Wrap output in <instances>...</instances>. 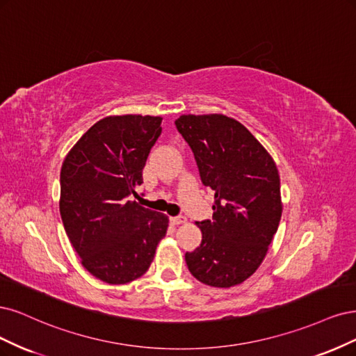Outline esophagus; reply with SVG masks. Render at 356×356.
<instances>
[{"instance_id": "obj_1", "label": "esophagus", "mask_w": 356, "mask_h": 356, "mask_svg": "<svg viewBox=\"0 0 356 356\" xmlns=\"http://www.w3.org/2000/svg\"><path fill=\"white\" fill-rule=\"evenodd\" d=\"M188 222V219L185 216H176V217H171V223L173 225H185Z\"/></svg>"}]
</instances>
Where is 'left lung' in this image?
Here are the masks:
<instances>
[{"instance_id":"1","label":"left lung","mask_w":356,"mask_h":356,"mask_svg":"<svg viewBox=\"0 0 356 356\" xmlns=\"http://www.w3.org/2000/svg\"><path fill=\"white\" fill-rule=\"evenodd\" d=\"M204 186L214 191L213 219L198 222L202 241L185 254L189 272L217 289L244 282L265 259L282 214L278 168L243 124L222 113L181 115Z\"/></svg>"}]
</instances>
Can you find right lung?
<instances>
[{"label": "right lung", "instance_id": "1", "mask_svg": "<svg viewBox=\"0 0 356 356\" xmlns=\"http://www.w3.org/2000/svg\"><path fill=\"white\" fill-rule=\"evenodd\" d=\"M161 121L151 115L103 118L62 164L59 209L66 235L83 266L103 282L142 277L167 234L165 214L131 201Z\"/></svg>", "mask_w": 356, "mask_h": 356}]
</instances>
